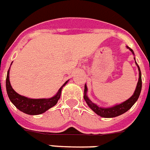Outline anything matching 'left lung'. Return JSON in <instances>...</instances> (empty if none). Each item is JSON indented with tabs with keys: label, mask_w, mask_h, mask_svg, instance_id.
<instances>
[{
	"label": "left lung",
	"mask_w": 150,
	"mask_h": 150,
	"mask_svg": "<svg viewBox=\"0 0 150 150\" xmlns=\"http://www.w3.org/2000/svg\"><path fill=\"white\" fill-rule=\"evenodd\" d=\"M127 48H129L130 52H132L133 54H134V51H133L131 48H130L128 46H127ZM134 60H135V57H134ZM137 66L138 70H139V80H138L137 85V87L135 91H134V94L130 98H128L127 100H126L125 102H122L121 104L116 105L115 106H112V107H110V108H102V107H99V106L97 105L96 104H94L92 101L88 98L87 95V86L85 84V88H84V99H85L86 104L88 105L89 108L93 110L95 113H96L97 115L101 116L102 117H115L119 116V115H122V114L125 113L126 112H127L129 109H130L131 107L134 105V103L137 101L138 98L139 96V94H140V92H141L142 89V79H141V72H140V69H139V67L138 66L137 63L135 61Z\"/></svg>",
	"instance_id": "obj_1"
}]
</instances>
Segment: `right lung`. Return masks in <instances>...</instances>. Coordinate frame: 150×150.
<instances>
[{"label":"right lung","mask_w":150,"mask_h":150,"mask_svg":"<svg viewBox=\"0 0 150 150\" xmlns=\"http://www.w3.org/2000/svg\"><path fill=\"white\" fill-rule=\"evenodd\" d=\"M9 72H10V68L7 71V79H6V89H7V93L9 98L13 104L16 106V108H18L23 113L30 115H40L55 105L61 97L62 88L68 82V80L65 82L64 84L60 88L57 94L52 98H29L27 97L23 96L14 91V89L11 86L10 79H9V74H10Z\"/></svg>","instance_id":"right-lung-1"}]
</instances>
